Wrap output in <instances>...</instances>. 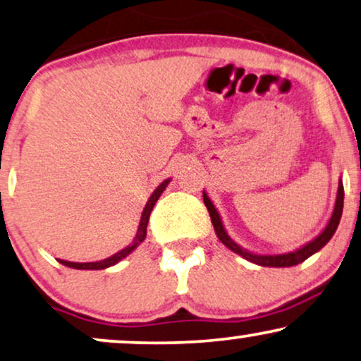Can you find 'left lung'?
Wrapping results in <instances>:
<instances>
[{"label": "left lung", "mask_w": 361, "mask_h": 361, "mask_svg": "<svg viewBox=\"0 0 361 361\" xmlns=\"http://www.w3.org/2000/svg\"><path fill=\"white\" fill-rule=\"evenodd\" d=\"M343 182L341 179L338 180V190H336V200H335V207L334 212H331V217L329 224H326L324 231H322L318 235L310 240L305 245H302L300 249L292 250V252H285V254H255V252H250L243 247L238 245L237 242H233L231 235H228L226 227H224L221 214L217 212L215 205L212 204V200L209 199V195L205 194L204 190V204L209 210L210 221H212L214 231L217 233L219 240H221L227 249H231L232 252H235L240 257H243L245 260L252 262V264L260 265V267H293L302 264L303 260H307L308 257H312L313 254H317L318 250L324 249V247L329 243V240L334 237V233L338 227L340 219H341V212H343Z\"/></svg>", "instance_id": "obj_1"}]
</instances>
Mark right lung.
Returning a JSON list of instances; mask_svg holds the SVG:
<instances>
[{
    "mask_svg": "<svg viewBox=\"0 0 361 361\" xmlns=\"http://www.w3.org/2000/svg\"><path fill=\"white\" fill-rule=\"evenodd\" d=\"M169 182H171V179H166L164 182H161V184L157 185V189L151 194V197H149L146 207H144V210H142V215H140V222H139L137 232H135L134 240L130 242L129 245L126 247V249L119 250L118 254L107 257V259L99 260V262H84V264H79V262H68V260L58 259L59 264H63V265H66V267H71V269H78V270H102V269H107V267L116 265V264H118V262L126 259V257H128L130 252H134L135 249H137V245H140V243L144 242V238H146L149 215H151L154 205H156V202H157V199L161 197L162 192L166 190L167 185H169Z\"/></svg>",
    "mask_w": 361,
    "mask_h": 361,
    "instance_id": "right-lung-1",
    "label": "right lung"
}]
</instances>
